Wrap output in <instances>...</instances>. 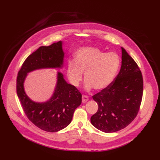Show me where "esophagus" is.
Segmentation results:
<instances>
[{
  "label": "esophagus",
  "instance_id": "34e87169",
  "mask_svg": "<svg viewBox=\"0 0 160 160\" xmlns=\"http://www.w3.org/2000/svg\"><path fill=\"white\" fill-rule=\"evenodd\" d=\"M88 100H89L88 96L85 95H82V102H83V103L86 102Z\"/></svg>",
  "mask_w": 160,
  "mask_h": 160
}]
</instances>
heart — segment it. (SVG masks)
I'll use <instances>...</instances> for the list:
<instances>
[{"mask_svg":"<svg viewBox=\"0 0 160 160\" xmlns=\"http://www.w3.org/2000/svg\"><path fill=\"white\" fill-rule=\"evenodd\" d=\"M120 65L121 59L117 53H105L95 47H83L76 52L74 60H69L67 75L71 84L77 87L84 72L87 89L94 88L103 90L112 83Z\"/></svg>","mask_w":160,"mask_h":160,"instance_id":"1","label":"heart"}]
</instances>
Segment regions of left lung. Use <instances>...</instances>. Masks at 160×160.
Segmentation results:
<instances>
[{
    "instance_id": "1",
    "label": "left lung",
    "mask_w": 160,
    "mask_h": 160,
    "mask_svg": "<svg viewBox=\"0 0 160 160\" xmlns=\"http://www.w3.org/2000/svg\"><path fill=\"white\" fill-rule=\"evenodd\" d=\"M142 92L141 71L122 47V64L119 74L108 88L93 96L98 110L91 117V124L106 133L127 127L139 112Z\"/></svg>"
}]
</instances>
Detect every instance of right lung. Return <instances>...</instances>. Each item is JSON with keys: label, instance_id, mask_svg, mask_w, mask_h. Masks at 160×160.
Masks as SVG:
<instances>
[{"label": "right lung", "instance_id": "obj_1", "mask_svg": "<svg viewBox=\"0 0 160 160\" xmlns=\"http://www.w3.org/2000/svg\"><path fill=\"white\" fill-rule=\"evenodd\" d=\"M62 41L49 46H42L27 57L17 77L16 90L22 110L27 118L39 128L48 132L60 131L68 126L76 108L82 102V94L75 86L67 83L61 72L52 97L44 103L32 101L24 90L27 74L41 68L61 67L64 53Z\"/></svg>", "mask_w": 160, "mask_h": 160}]
</instances>
